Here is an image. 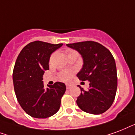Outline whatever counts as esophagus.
Here are the masks:
<instances>
[{
  "instance_id": "esophagus-1",
  "label": "esophagus",
  "mask_w": 135,
  "mask_h": 135,
  "mask_svg": "<svg viewBox=\"0 0 135 135\" xmlns=\"http://www.w3.org/2000/svg\"><path fill=\"white\" fill-rule=\"evenodd\" d=\"M73 87V86L72 85H70V84H66V88L68 89H71Z\"/></svg>"
}]
</instances>
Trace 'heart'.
Returning a JSON list of instances; mask_svg holds the SVG:
<instances>
[{
  "mask_svg": "<svg viewBox=\"0 0 135 135\" xmlns=\"http://www.w3.org/2000/svg\"><path fill=\"white\" fill-rule=\"evenodd\" d=\"M73 54H76L78 55L77 51H74V50H68V56L69 55H73ZM73 73L71 71H62L59 74V78L61 81L63 82H68L71 79V77L73 76Z\"/></svg>",
  "mask_w": 135,
  "mask_h": 135,
  "instance_id": "heart-1",
  "label": "heart"
}]
</instances>
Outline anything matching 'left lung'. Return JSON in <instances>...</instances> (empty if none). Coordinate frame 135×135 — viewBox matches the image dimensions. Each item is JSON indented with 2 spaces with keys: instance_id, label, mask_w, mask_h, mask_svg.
Segmentation results:
<instances>
[{
  "instance_id": "8db88e82",
  "label": "left lung",
  "mask_w": 135,
  "mask_h": 135,
  "mask_svg": "<svg viewBox=\"0 0 135 135\" xmlns=\"http://www.w3.org/2000/svg\"><path fill=\"white\" fill-rule=\"evenodd\" d=\"M77 50L84 60L83 68L77 75L79 80L89 82V88L77 97V104L83 111L99 115L105 112L114 101L118 86L116 65L110 51L96 41H86L68 44Z\"/></svg>"
}]
</instances>
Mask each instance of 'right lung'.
<instances>
[{"label": "right lung", "instance_id": "add662e5", "mask_svg": "<svg viewBox=\"0 0 135 135\" xmlns=\"http://www.w3.org/2000/svg\"><path fill=\"white\" fill-rule=\"evenodd\" d=\"M62 45L35 41L25 46L17 56L12 73L15 92L23 110L33 118L51 117L60 107L65 84L57 82L46 89L42 80L49 70L51 54Z\"/></svg>", "mask_w": 135, "mask_h": 135}]
</instances>
